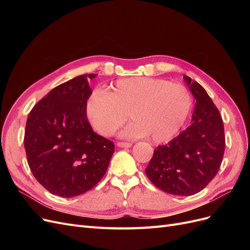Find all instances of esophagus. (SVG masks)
Here are the masks:
<instances>
[{"instance_id":"1","label":"esophagus","mask_w":250,"mask_h":250,"mask_svg":"<svg viewBox=\"0 0 250 250\" xmlns=\"http://www.w3.org/2000/svg\"><path fill=\"white\" fill-rule=\"evenodd\" d=\"M117 145L121 148H130L132 146V144L128 143V142H119Z\"/></svg>"}]
</instances>
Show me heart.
<instances>
[{
  "label": "heart",
  "mask_w": 250,
  "mask_h": 250,
  "mask_svg": "<svg viewBox=\"0 0 250 250\" xmlns=\"http://www.w3.org/2000/svg\"><path fill=\"white\" fill-rule=\"evenodd\" d=\"M191 108L192 96L180 83L131 77L116 81L111 93L95 89L86 102V116L98 133L109 137L129 113L133 122L122 131V137H149L152 143L161 144L179 132Z\"/></svg>",
  "instance_id": "obj_1"
}]
</instances>
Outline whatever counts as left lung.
<instances>
[{
	"label": "left lung",
	"mask_w": 250,
	"mask_h": 250,
	"mask_svg": "<svg viewBox=\"0 0 250 250\" xmlns=\"http://www.w3.org/2000/svg\"><path fill=\"white\" fill-rule=\"evenodd\" d=\"M184 79L196 102L192 124L167 145L154 149L146 175L166 193L191 196L216 176L224 154L225 137L221 116L207 90L190 77Z\"/></svg>",
	"instance_id": "left-lung-1"
}]
</instances>
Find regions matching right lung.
I'll list each match as a JSON object with an SVG mask.
<instances>
[{
  "label": "right lung",
  "instance_id": "add662e5",
  "mask_svg": "<svg viewBox=\"0 0 250 250\" xmlns=\"http://www.w3.org/2000/svg\"><path fill=\"white\" fill-rule=\"evenodd\" d=\"M80 75L53 88L30 111L25 150L30 170L51 194L75 197L94 188L106 173L113 143L94 132L86 116L92 94Z\"/></svg>",
  "mask_w": 250,
  "mask_h": 250
}]
</instances>
